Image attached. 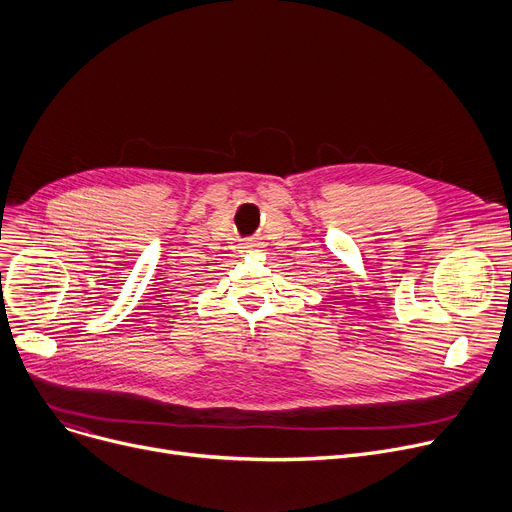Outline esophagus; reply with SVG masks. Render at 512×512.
I'll use <instances>...</instances> for the list:
<instances>
[{
	"label": "esophagus",
	"mask_w": 512,
	"mask_h": 512,
	"mask_svg": "<svg viewBox=\"0 0 512 512\" xmlns=\"http://www.w3.org/2000/svg\"><path fill=\"white\" fill-rule=\"evenodd\" d=\"M263 249V245H261V241H247L245 245H243V251L245 253H253V251H261Z\"/></svg>",
	"instance_id": "obj_1"
}]
</instances>
